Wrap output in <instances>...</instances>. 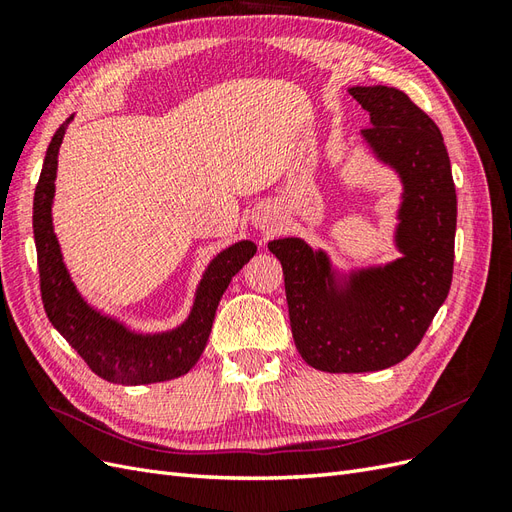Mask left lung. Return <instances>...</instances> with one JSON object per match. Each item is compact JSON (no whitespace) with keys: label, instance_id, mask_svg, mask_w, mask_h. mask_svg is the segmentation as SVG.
<instances>
[{"label":"left lung","instance_id":"obj_1","mask_svg":"<svg viewBox=\"0 0 512 512\" xmlns=\"http://www.w3.org/2000/svg\"><path fill=\"white\" fill-rule=\"evenodd\" d=\"M348 91L369 113L363 141L404 185L395 228L401 258L339 273L303 239L269 241L284 269L294 344L307 365L329 374L404 361L446 301L455 260L457 194L438 126L395 87Z\"/></svg>","mask_w":512,"mask_h":512}]
</instances>
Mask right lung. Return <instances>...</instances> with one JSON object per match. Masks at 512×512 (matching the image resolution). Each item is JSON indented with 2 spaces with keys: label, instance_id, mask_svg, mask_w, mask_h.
<instances>
[{
  "label": "right lung",
  "instance_id": "obj_1",
  "mask_svg": "<svg viewBox=\"0 0 512 512\" xmlns=\"http://www.w3.org/2000/svg\"><path fill=\"white\" fill-rule=\"evenodd\" d=\"M70 121L72 117L61 123L51 138L34 194V239L44 312L66 342L81 354L89 369L108 382L136 386L188 374L207 346L222 294L232 277L256 254V245L252 241H239L209 262L196 288L192 312L177 329L136 333L117 318L98 312L76 290L53 230L51 209L57 153Z\"/></svg>",
  "mask_w": 512,
  "mask_h": 512
}]
</instances>
